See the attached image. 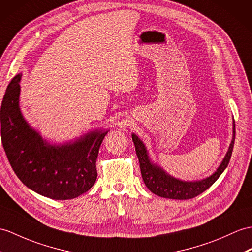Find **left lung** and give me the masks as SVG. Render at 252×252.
<instances>
[{"label":"left lung","instance_id":"8db88e82","mask_svg":"<svg viewBox=\"0 0 252 252\" xmlns=\"http://www.w3.org/2000/svg\"><path fill=\"white\" fill-rule=\"evenodd\" d=\"M235 140V124L233 122V139L230 144L229 151L220 164L216 172L205 180L198 182H183L176 180L164 172L163 170L158 168L157 165L151 163L149 156L145 150V146L136 134H132L133 144L136 146V153L140 162V170L142 174V179L146 187L149 188L153 193L162 198L175 199V200H188L197 197L207 188H210L213 184L218 180L224 169L228 167L231 159L233 146H234Z\"/></svg>","mask_w":252,"mask_h":252}]
</instances>
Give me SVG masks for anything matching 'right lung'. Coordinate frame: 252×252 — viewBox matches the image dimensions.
I'll list each match as a JSON object with an SVG mask.
<instances>
[{
  "label": "right lung",
  "instance_id": "obj_1",
  "mask_svg": "<svg viewBox=\"0 0 252 252\" xmlns=\"http://www.w3.org/2000/svg\"><path fill=\"white\" fill-rule=\"evenodd\" d=\"M21 75L13 78L1 106V140L11 168L24 185L53 200L75 199L94 185L96 160L108 131H94L73 143L48 144L22 118Z\"/></svg>",
  "mask_w": 252,
  "mask_h": 252
}]
</instances>
